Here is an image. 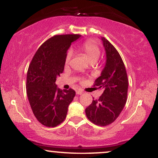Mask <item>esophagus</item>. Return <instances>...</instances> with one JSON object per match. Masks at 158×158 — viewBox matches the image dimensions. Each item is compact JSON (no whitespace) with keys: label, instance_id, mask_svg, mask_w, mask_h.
<instances>
[{"label":"esophagus","instance_id":"esophagus-1","mask_svg":"<svg viewBox=\"0 0 158 158\" xmlns=\"http://www.w3.org/2000/svg\"><path fill=\"white\" fill-rule=\"evenodd\" d=\"M76 93H77V95H81L83 94V91L81 90H77V92Z\"/></svg>","mask_w":158,"mask_h":158}]
</instances>
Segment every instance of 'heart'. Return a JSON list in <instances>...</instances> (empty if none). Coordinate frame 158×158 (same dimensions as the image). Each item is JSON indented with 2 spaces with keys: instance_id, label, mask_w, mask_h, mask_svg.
<instances>
[{
  "instance_id": "1",
  "label": "heart",
  "mask_w": 158,
  "mask_h": 158,
  "mask_svg": "<svg viewBox=\"0 0 158 158\" xmlns=\"http://www.w3.org/2000/svg\"><path fill=\"white\" fill-rule=\"evenodd\" d=\"M81 51H84L87 58L88 59L89 62H90V63H96V62H97L98 58H99L100 56V49L98 48V45H96L94 41H86L81 45ZM73 55V50L70 49V50L68 51L67 55H66L65 57L66 64H69Z\"/></svg>"
}]
</instances>
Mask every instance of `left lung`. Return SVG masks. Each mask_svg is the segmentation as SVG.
Listing matches in <instances>:
<instances>
[{
    "instance_id": "8db88e82",
    "label": "left lung",
    "mask_w": 158,
    "mask_h": 158,
    "mask_svg": "<svg viewBox=\"0 0 158 158\" xmlns=\"http://www.w3.org/2000/svg\"><path fill=\"white\" fill-rule=\"evenodd\" d=\"M105 50L106 62L95 86L104 92L98 99L85 109L87 118L98 126H107L115 121L124 107L128 91L126 68L118 51L107 39L101 37Z\"/></svg>"
}]
</instances>
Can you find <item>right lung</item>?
<instances>
[{
    "label": "right lung",
    "instance_id": "1",
    "mask_svg": "<svg viewBox=\"0 0 158 158\" xmlns=\"http://www.w3.org/2000/svg\"><path fill=\"white\" fill-rule=\"evenodd\" d=\"M81 37L54 36L40 47L29 64L26 79L28 102L36 118L45 127H54L65 119L76 95L73 89L61 90L56 80L64 71L68 48Z\"/></svg>",
    "mask_w": 158,
    "mask_h": 158
}]
</instances>
